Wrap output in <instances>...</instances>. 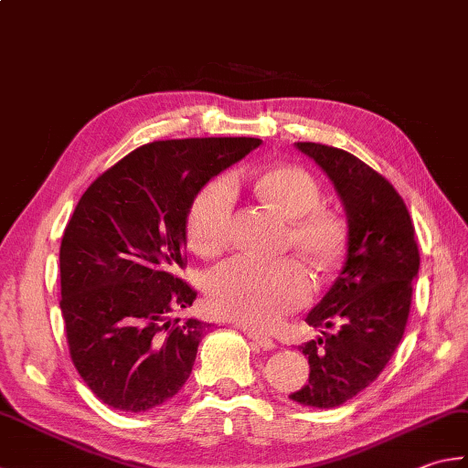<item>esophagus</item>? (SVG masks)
I'll return each mask as SVG.
<instances>
[{
  "instance_id": "1",
  "label": "esophagus",
  "mask_w": 468,
  "mask_h": 468,
  "mask_svg": "<svg viewBox=\"0 0 468 468\" xmlns=\"http://www.w3.org/2000/svg\"><path fill=\"white\" fill-rule=\"evenodd\" d=\"M246 336H249L257 346H261L262 350H272L275 348V342H272L269 336H264V334L257 332V330H244Z\"/></svg>"
}]
</instances>
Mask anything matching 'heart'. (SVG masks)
<instances>
[{
  "label": "heart",
  "instance_id": "b5f03b06",
  "mask_svg": "<svg viewBox=\"0 0 468 468\" xmlns=\"http://www.w3.org/2000/svg\"><path fill=\"white\" fill-rule=\"evenodd\" d=\"M236 189H249L261 204L291 219V242L317 272L330 275L340 267L348 249V228L336 211L320 207V185L293 165L238 171L230 181L206 185L187 216L189 244L199 254L214 257L230 244ZM310 293V271L295 259H234L211 271L206 281L211 310L261 328L303 305Z\"/></svg>",
  "mask_w": 468,
  "mask_h": 468
}]
</instances>
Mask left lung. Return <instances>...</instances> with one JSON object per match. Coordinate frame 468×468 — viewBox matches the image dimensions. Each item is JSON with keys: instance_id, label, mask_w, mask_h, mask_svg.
Wrapping results in <instances>:
<instances>
[{"instance_id": "8db88e82", "label": "left lung", "mask_w": 468, "mask_h": 468, "mask_svg": "<svg viewBox=\"0 0 468 468\" xmlns=\"http://www.w3.org/2000/svg\"><path fill=\"white\" fill-rule=\"evenodd\" d=\"M336 189L348 226L342 271L305 322L322 336L299 350L310 381L289 395L299 405L332 410L383 373L398 350L411 305L420 252L410 211L393 185L340 148L295 143ZM336 327L334 333L324 330Z\"/></svg>"}]
</instances>
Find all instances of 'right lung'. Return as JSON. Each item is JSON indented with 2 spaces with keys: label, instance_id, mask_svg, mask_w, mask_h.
Here are the masks:
<instances>
[{
  "label": "right lung",
  "instance_id": "right-lung-1",
  "mask_svg": "<svg viewBox=\"0 0 468 468\" xmlns=\"http://www.w3.org/2000/svg\"><path fill=\"white\" fill-rule=\"evenodd\" d=\"M261 144L158 140L122 158L79 199L60 242V312L75 368L110 408H158L189 378L209 330L196 317H175L197 297L177 277L189 207Z\"/></svg>",
  "mask_w": 468,
  "mask_h": 468
}]
</instances>
